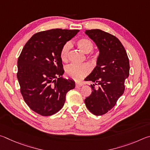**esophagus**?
<instances>
[{"mask_svg": "<svg viewBox=\"0 0 150 150\" xmlns=\"http://www.w3.org/2000/svg\"><path fill=\"white\" fill-rule=\"evenodd\" d=\"M83 86V83H82L76 82V88H80V87H81V86Z\"/></svg>", "mask_w": 150, "mask_h": 150, "instance_id": "34e87169", "label": "esophagus"}]
</instances>
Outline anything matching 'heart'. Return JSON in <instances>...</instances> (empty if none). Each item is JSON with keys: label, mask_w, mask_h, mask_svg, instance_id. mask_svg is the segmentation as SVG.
Wrapping results in <instances>:
<instances>
[{"label": "heart", "mask_w": 150, "mask_h": 150, "mask_svg": "<svg viewBox=\"0 0 150 150\" xmlns=\"http://www.w3.org/2000/svg\"><path fill=\"white\" fill-rule=\"evenodd\" d=\"M77 45L79 48L86 54H88L93 49V44L90 39L87 38H81L77 41ZM71 45L70 43H65L62 46L60 51V58L63 61L68 60V53L70 49ZM66 74L68 77L75 80H80L84 77L90 71V67L87 64H70L66 67Z\"/></svg>", "instance_id": "obj_1"}]
</instances>
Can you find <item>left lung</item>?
Here are the masks:
<instances>
[{"instance_id":"8db88e82","label":"left lung","mask_w":150,"mask_h":150,"mask_svg":"<svg viewBox=\"0 0 150 150\" xmlns=\"http://www.w3.org/2000/svg\"><path fill=\"white\" fill-rule=\"evenodd\" d=\"M85 33L96 43L99 54L96 67L85 79L93 83L90 85L92 92L84 102L91 113L99 116L113 108L124 93L125 80L129 76V59L115 36L98 29Z\"/></svg>"}]
</instances>
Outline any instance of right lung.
Masks as SVG:
<instances>
[{
	"label": "right lung",
	"instance_id": "right-lung-1",
	"mask_svg": "<svg viewBox=\"0 0 150 150\" xmlns=\"http://www.w3.org/2000/svg\"><path fill=\"white\" fill-rule=\"evenodd\" d=\"M78 30L52 29L38 32L23 47L18 60L17 78L26 104L42 116H50L62 108L74 81L62 77L60 51Z\"/></svg>",
	"mask_w": 150,
	"mask_h": 150
}]
</instances>
